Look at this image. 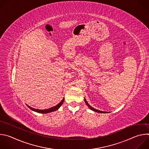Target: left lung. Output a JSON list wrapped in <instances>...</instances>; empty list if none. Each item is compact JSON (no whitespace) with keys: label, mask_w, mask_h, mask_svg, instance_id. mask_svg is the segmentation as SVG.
Here are the masks:
<instances>
[{"label":"left lung","mask_w":149,"mask_h":149,"mask_svg":"<svg viewBox=\"0 0 149 149\" xmlns=\"http://www.w3.org/2000/svg\"><path fill=\"white\" fill-rule=\"evenodd\" d=\"M84 100H85V102H86V104L88 105V107L91 110H92L93 111H96V112H98V113H106V112L102 111H100V110H96V109H95L93 108L91 105H90L88 104V103L87 102V101H86V99H84Z\"/></svg>","instance_id":"1"}]
</instances>
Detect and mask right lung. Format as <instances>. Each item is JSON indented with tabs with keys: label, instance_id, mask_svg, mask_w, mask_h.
Returning a JSON list of instances; mask_svg holds the SVG:
<instances>
[{
	"label": "right lung",
	"instance_id": "right-lung-1",
	"mask_svg": "<svg viewBox=\"0 0 149 149\" xmlns=\"http://www.w3.org/2000/svg\"><path fill=\"white\" fill-rule=\"evenodd\" d=\"M63 100H64V98H63L59 104H58L56 106H54V107H51L49 109H46V110H38V109H33L31 107H30V106H29L28 105H27L28 107L32 110L34 111H36L37 113H51V112H52L54 111H56L61 106V105L62 104L63 102Z\"/></svg>",
	"mask_w": 149,
	"mask_h": 149
}]
</instances>
